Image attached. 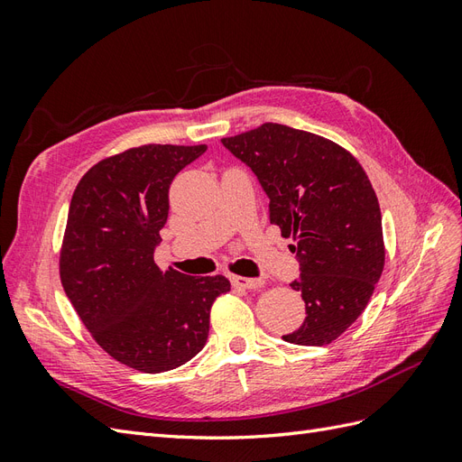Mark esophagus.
I'll return each mask as SVG.
<instances>
[{
  "label": "esophagus",
  "mask_w": 462,
  "mask_h": 462,
  "mask_svg": "<svg viewBox=\"0 0 462 462\" xmlns=\"http://www.w3.org/2000/svg\"><path fill=\"white\" fill-rule=\"evenodd\" d=\"M231 283L236 289H258L263 282L262 279H253V277H243V275H231Z\"/></svg>",
  "instance_id": "34e87169"
}]
</instances>
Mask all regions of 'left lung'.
I'll return each mask as SVG.
<instances>
[{
	"label": "left lung",
	"instance_id": "1",
	"mask_svg": "<svg viewBox=\"0 0 462 462\" xmlns=\"http://www.w3.org/2000/svg\"><path fill=\"white\" fill-rule=\"evenodd\" d=\"M270 197V221L292 239L306 304L295 345H329L365 312L385 263L382 212L365 167L329 138L279 123L221 138Z\"/></svg>",
	"mask_w": 462,
	"mask_h": 462
}]
</instances>
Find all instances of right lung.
Masks as SVG:
<instances>
[{"label": "right lung", "mask_w": 462, "mask_h": 462, "mask_svg": "<svg viewBox=\"0 0 462 462\" xmlns=\"http://www.w3.org/2000/svg\"><path fill=\"white\" fill-rule=\"evenodd\" d=\"M206 144H144L82 175L69 206L60 277L92 339L121 365L160 374L197 356L227 277L160 270L153 246L170 212V185Z\"/></svg>", "instance_id": "obj_1"}]
</instances>
